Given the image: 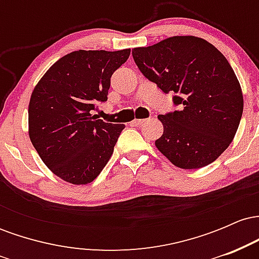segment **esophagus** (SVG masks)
Listing matches in <instances>:
<instances>
[{
    "mask_svg": "<svg viewBox=\"0 0 259 259\" xmlns=\"http://www.w3.org/2000/svg\"><path fill=\"white\" fill-rule=\"evenodd\" d=\"M145 121H146V119H134L132 121V124H133V125H135V126H140V125H142Z\"/></svg>",
    "mask_w": 259,
    "mask_h": 259,
    "instance_id": "34e87169",
    "label": "esophagus"
}]
</instances>
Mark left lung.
Returning <instances> with one entry per match:
<instances>
[{"label":"left lung","mask_w":259,"mask_h":259,"mask_svg":"<svg viewBox=\"0 0 259 259\" xmlns=\"http://www.w3.org/2000/svg\"><path fill=\"white\" fill-rule=\"evenodd\" d=\"M140 72L165 94L175 92L179 111L159 114L163 135L156 147L175 167L198 169L233 141L243 111L241 86L223 53L196 36H171L133 49Z\"/></svg>","instance_id":"obj_1"}]
</instances>
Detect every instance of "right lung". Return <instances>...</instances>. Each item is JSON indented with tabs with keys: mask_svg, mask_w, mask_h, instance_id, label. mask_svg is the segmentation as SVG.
<instances>
[{
	"mask_svg": "<svg viewBox=\"0 0 259 259\" xmlns=\"http://www.w3.org/2000/svg\"><path fill=\"white\" fill-rule=\"evenodd\" d=\"M120 51L79 50L59 58L44 74L29 102V138L53 174L74 185L99 177L125 125L91 114L107 101L112 74L126 62Z\"/></svg>",
	"mask_w": 259,
	"mask_h": 259,
	"instance_id": "1",
	"label": "right lung"
}]
</instances>
